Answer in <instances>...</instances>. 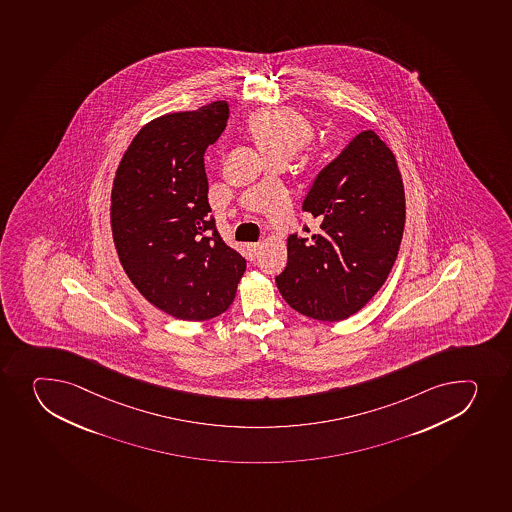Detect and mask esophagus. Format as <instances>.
<instances>
[{
	"mask_svg": "<svg viewBox=\"0 0 512 512\" xmlns=\"http://www.w3.org/2000/svg\"><path fill=\"white\" fill-rule=\"evenodd\" d=\"M245 248H247L248 259L253 260L257 257V253H259L260 243H245Z\"/></svg>",
	"mask_w": 512,
	"mask_h": 512,
	"instance_id": "obj_1",
	"label": "esophagus"
}]
</instances>
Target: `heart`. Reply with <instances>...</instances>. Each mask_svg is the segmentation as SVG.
I'll return each mask as SVG.
<instances>
[{"instance_id":"1","label":"heart","mask_w":512,"mask_h":512,"mask_svg":"<svg viewBox=\"0 0 512 512\" xmlns=\"http://www.w3.org/2000/svg\"><path fill=\"white\" fill-rule=\"evenodd\" d=\"M250 132L269 157L275 153L294 155L314 137L309 120L290 108L257 113L250 122Z\"/></svg>"}]
</instances>
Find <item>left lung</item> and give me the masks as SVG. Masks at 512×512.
Returning <instances> with one entry per match:
<instances>
[{
  "label": "left lung",
  "instance_id": "8db88e82",
  "mask_svg": "<svg viewBox=\"0 0 512 512\" xmlns=\"http://www.w3.org/2000/svg\"><path fill=\"white\" fill-rule=\"evenodd\" d=\"M302 210L320 230L290 235L277 287L299 314L347 319L384 285L399 252L405 195L394 153L372 130L360 132L320 170ZM302 230L310 232L307 225Z\"/></svg>",
  "mask_w": 512,
  "mask_h": 512
}]
</instances>
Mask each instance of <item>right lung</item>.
I'll return each instance as SVG.
<instances>
[{
  "instance_id": "1",
  "label": "right lung",
  "mask_w": 512,
  "mask_h": 512,
  "mask_svg": "<svg viewBox=\"0 0 512 512\" xmlns=\"http://www.w3.org/2000/svg\"><path fill=\"white\" fill-rule=\"evenodd\" d=\"M228 103L155 118L133 138L113 180V242L138 292L180 320L230 307L247 262L220 237L203 155L227 127Z\"/></svg>"
}]
</instances>
